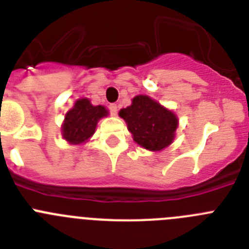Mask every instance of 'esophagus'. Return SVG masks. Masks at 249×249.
<instances>
[{
	"label": "esophagus",
	"mask_w": 249,
	"mask_h": 249,
	"mask_svg": "<svg viewBox=\"0 0 249 249\" xmlns=\"http://www.w3.org/2000/svg\"><path fill=\"white\" fill-rule=\"evenodd\" d=\"M108 109H109V113L112 114V116H116L118 112V107L116 103H112V105L108 106Z\"/></svg>",
	"instance_id": "esophagus-1"
}]
</instances>
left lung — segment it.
<instances>
[{"mask_svg":"<svg viewBox=\"0 0 249 249\" xmlns=\"http://www.w3.org/2000/svg\"><path fill=\"white\" fill-rule=\"evenodd\" d=\"M128 131L140 146L160 151L172 143L177 117L171 111L147 96H136L132 105L120 111Z\"/></svg>","mask_w":249,"mask_h":249,"instance_id":"1","label":"left lung"}]
</instances>
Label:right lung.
I'll use <instances>...</instances> for the list:
<instances>
[{
	"label": "right lung",
	"instance_id": "obj_1",
	"mask_svg": "<svg viewBox=\"0 0 249 249\" xmlns=\"http://www.w3.org/2000/svg\"><path fill=\"white\" fill-rule=\"evenodd\" d=\"M105 116H107V109L103 106H93L86 98L78 100L66 114L63 137L70 143H82L93 135L98 120Z\"/></svg>",
	"mask_w": 249,
	"mask_h": 249
}]
</instances>
